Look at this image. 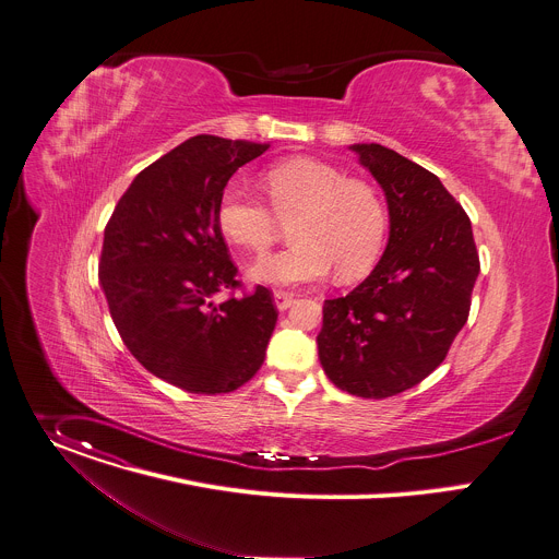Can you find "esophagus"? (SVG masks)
Instances as JSON below:
<instances>
[{
	"label": "esophagus",
	"instance_id": "obj_1",
	"mask_svg": "<svg viewBox=\"0 0 559 559\" xmlns=\"http://www.w3.org/2000/svg\"><path fill=\"white\" fill-rule=\"evenodd\" d=\"M296 298H294V294L292 292H285V289H276L274 292V302H276V308L278 310H287V308H292V302H294Z\"/></svg>",
	"mask_w": 559,
	"mask_h": 559
}]
</instances>
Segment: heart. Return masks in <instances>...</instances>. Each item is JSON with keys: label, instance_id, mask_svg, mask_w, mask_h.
Segmentation results:
<instances>
[{"label": "heart", "instance_id": "1", "mask_svg": "<svg viewBox=\"0 0 559 559\" xmlns=\"http://www.w3.org/2000/svg\"><path fill=\"white\" fill-rule=\"evenodd\" d=\"M265 202L225 189L216 223L221 234L251 251L265 253L292 225V245L251 267L270 285L321 281L332 267L338 281L372 270L388 234V210L379 189L325 160L292 158L263 176Z\"/></svg>", "mask_w": 559, "mask_h": 559}]
</instances>
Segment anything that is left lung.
<instances>
[{
  "label": "left lung",
  "instance_id": "1",
  "mask_svg": "<svg viewBox=\"0 0 559 559\" xmlns=\"http://www.w3.org/2000/svg\"><path fill=\"white\" fill-rule=\"evenodd\" d=\"M383 187L390 238L372 274L325 300L317 336L328 379L385 399L432 374L468 321L479 274L471 218L441 180L381 144H354Z\"/></svg>",
  "mask_w": 559,
  "mask_h": 559
}]
</instances>
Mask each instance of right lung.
Here are the masks:
<instances>
[{
    "instance_id": "right-lung-1",
    "label": "right lung",
    "mask_w": 559,
    "mask_h": 559,
    "mask_svg": "<svg viewBox=\"0 0 559 559\" xmlns=\"http://www.w3.org/2000/svg\"><path fill=\"white\" fill-rule=\"evenodd\" d=\"M267 148L189 138L135 176L105 227L99 283L124 345L151 374L193 394L245 385L278 319L267 287L242 289L216 223L227 180Z\"/></svg>"
}]
</instances>
